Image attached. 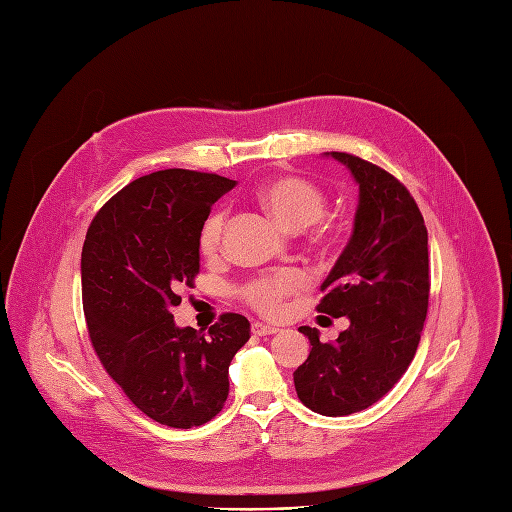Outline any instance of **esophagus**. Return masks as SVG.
Returning a JSON list of instances; mask_svg holds the SVG:
<instances>
[{
  "instance_id": "esophagus-1",
  "label": "esophagus",
  "mask_w": 512,
  "mask_h": 512,
  "mask_svg": "<svg viewBox=\"0 0 512 512\" xmlns=\"http://www.w3.org/2000/svg\"><path fill=\"white\" fill-rule=\"evenodd\" d=\"M277 332H279L277 326H268V324H262V322L252 324V334L254 336H270V334H277Z\"/></svg>"
}]
</instances>
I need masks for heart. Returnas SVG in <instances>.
<instances>
[{"label": "heart", "instance_id": "obj_1", "mask_svg": "<svg viewBox=\"0 0 512 512\" xmlns=\"http://www.w3.org/2000/svg\"><path fill=\"white\" fill-rule=\"evenodd\" d=\"M258 205L287 231H301L309 225H318V233L326 235L330 225L318 221L326 207L324 192L309 180L295 176H277L262 182L256 190ZM225 215L213 213L199 235V246L205 256H215L221 248ZM305 281L299 270H274L252 279L242 297L262 313H277L283 299L303 289Z\"/></svg>", "mask_w": 512, "mask_h": 512}]
</instances>
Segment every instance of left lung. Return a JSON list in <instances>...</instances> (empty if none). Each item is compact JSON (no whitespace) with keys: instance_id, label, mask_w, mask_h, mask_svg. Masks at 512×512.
<instances>
[{"instance_id":"left-lung-1","label":"left lung","mask_w":512,"mask_h":512,"mask_svg":"<svg viewBox=\"0 0 512 512\" xmlns=\"http://www.w3.org/2000/svg\"><path fill=\"white\" fill-rule=\"evenodd\" d=\"M359 184L352 235L322 285L318 311L346 318L336 342L301 326L311 350L293 373L299 400L322 416H348L381 400L412 363L428 309V233L418 205L385 170L326 151Z\"/></svg>"}]
</instances>
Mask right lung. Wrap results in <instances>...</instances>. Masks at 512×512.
<instances>
[{"instance_id":"right-lung-1","label":"right lung","mask_w":512,"mask_h":512,"mask_svg":"<svg viewBox=\"0 0 512 512\" xmlns=\"http://www.w3.org/2000/svg\"><path fill=\"white\" fill-rule=\"evenodd\" d=\"M235 180L162 170L133 180L98 211L82 250V295L96 355L151 420L192 428L217 416L231 359L250 322L223 313L209 336L174 322L178 291L199 272V235Z\"/></svg>"}]
</instances>
